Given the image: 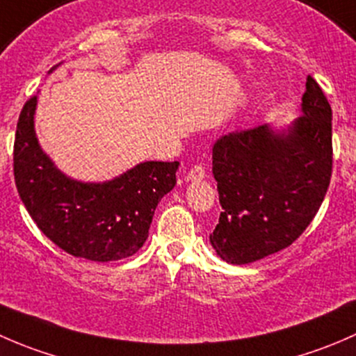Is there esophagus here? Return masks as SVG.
I'll return each mask as SVG.
<instances>
[{
  "label": "esophagus",
  "mask_w": 356,
  "mask_h": 356,
  "mask_svg": "<svg viewBox=\"0 0 356 356\" xmlns=\"http://www.w3.org/2000/svg\"><path fill=\"white\" fill-rule=\"evenodd\" d=\"M204 177H207V172H204L203 165H195V167L188 172V175H186V179L191 182L193 181H203Z\"/></svg>",
  "instance_id": "34e87169"
}]
</instances>
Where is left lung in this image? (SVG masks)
<instances>
[{
  "mask_svg": "<svg viewBox=\"0 0 356 356\" xmlns=\"http://www.w3.org/2000/svg\"><path fill=\"white\" fill-rule=\"evenodd\" d=\"M301 113L284 129L264 124L215 141L211 172L222 211L210 243L227 264H251L293 245L324 201L332 110L310 75Z\"/></svg>",
  "mask_w": 356,
  "mask_h": 356,
  "instance_id": "obj_1",
  "label": "left lung"
}]
</instances>
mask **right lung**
<instances>
[{
  "label": "right lung",
  "mask_w": 356,
  "mask_h": 356,
  "mask_svg": "<svg viewBox=\"0 0 356 356\" xmlns=\"http://www.w3.org/2000/svg\"><path fill=\"white\" fill-rule=\"evenodd\" d=\"M35 106L38 96H32L20 111L13 146L17 191L32 220L77 258L132 257L148 239L160 200L174 189L179 161H143L105 182L72 179L42 152L34 129Z\"/></svg>",
  "instance_id": "right-lung-1"
}]
</instances>
